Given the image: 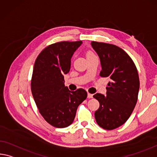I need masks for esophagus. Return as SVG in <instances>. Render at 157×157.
<instances>
[{
  "label": "esophagus",
  "mask_w": 157,
  "mask_h": 157,
  "mask_svg": "<svg viewBox=\"0 0 157 157\" xmlns=\"http://www.w3.org/2000/svg\"><path fill=\"white\" fill-rule=\"evenodd\" d=\"M87 97H88L89 98H93V94L88 93V94H87Z\"/></svg>",
  "instance_id": "1"
}]
</instances>
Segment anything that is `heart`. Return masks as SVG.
<instances>
[{
	"label": "heart",
	"instance_id": "1",
	"mask_svg": "<svg viewBox=\"0 0 157 157\" xmlns=\"http://www.w3.org/2000/svg\"><path fill=\"white\" fill-rule=\"evenodd\" d=\"M91 54H94L91 53V52H89V53L87 54V56H88V55H91Z\"/></svg>",
	"mask_w": 157,
	"mask_h": 157
}]
</instances>
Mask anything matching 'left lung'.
I'll return each mask as SVG.
<instances>
[{"instance_id": "8db88e82", "label": "left lung", "mask_w": 157, "mask_h": 157, "mask_svg": "<svg viewBox=\"0 0 157 157\" xmlns=\"http://www.w3.org/2000/svg\"><path fill=\"white\" fill-rule=\"evenodd\" d=\"M91 44L100 58V75L110 79L106 95H94L100 103L94 115L99 126L113 130L128 120L136 105L140 88L138 71L131 57L120 47L94 41Z\"/></svg>"}]
</instances>
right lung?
I'll return each mask as SVG.
<instances>
[{
	"instance_id": "obj_1",
	"label": "right lung",
	"mask_w": 157,
	"mask_h": 157,
	"mask_svg": "<svg viewBox=\"0 0 157 157\" xmlns=\"http://www.w3.org/2000/svg\"><path fill=\"white\" fill-rule=\"evenodd\" d=\"M82 42H59L45 47L37 57L31 91L40 113L52 126L65 128L73 122L78 106L86 98L83 89L70 91L64 74L71 69V58Z\"/></svg>"
}]
</instances>
